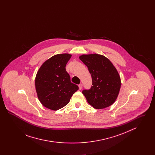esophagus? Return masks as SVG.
I'll use <instances>...</instances> for the list:
<instances>
[{"label": "esophagus", "mask_w": 155, "mask_h": 155, "mask_svg": "<svg viewBox=\"0 0 155 155\" xmlns=\"http://www.w3.org/2000/svg\"><path fill=\"white\" fill-rule=\"evenodd\" d=\"M78 87H79L80 90H81V89L82 88V84H79V85H78Z\"/></svg>", "instance_id": "1"}]
</instances>
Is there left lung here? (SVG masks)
<instances>
[{"label":"left lung","mask_w":155,"mask_h":155,"mask_svg":"<svg viewBox=\"0 0 155 155\" xmlns=\"http://www.w3.org/2000/svg\"><path fill=\"white\" fill-rule=\"evenodd\" d=\"M87 66L92 79V86L82 94L88 103L96 109L107 107L114 103L121 88V78L110 61L96 53L79 57Z\"/></svg>","instance_id":"left-lung-1"}]
</instances>
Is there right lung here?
Segmentation results:
<instances>
[{"label": "right lung", "mask_w": 155, "mask_h": 155, "mask_svg": "<svg viewBox=\"0 0 155 155\" xmlns=\"http://www.w3.org/2000/svg\"><path fill=\"white\" fill-rule=\"evenodd\" d=\"M58 54L46 60L37 72L35 85L39 101L45 107L58 110L69 103L78 87L70 81L66 66L71 57Z\"/></svg>", "instance_id": "right-lung-1"}]
</instances>
